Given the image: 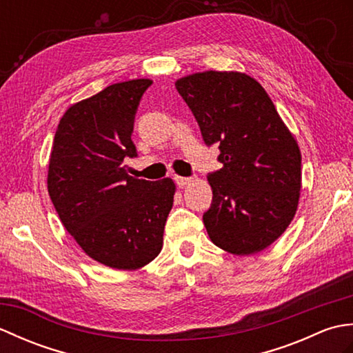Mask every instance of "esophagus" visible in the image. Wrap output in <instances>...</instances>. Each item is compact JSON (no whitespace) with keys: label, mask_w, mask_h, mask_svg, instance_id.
I'll use <instances>...</instances> for the list:
<instances>
[{"label":"esophagus","mask_w":353,"mask_h":353,"mask_svg":"<svg viewBox=\"0 0 353 353\" xmlns=\"http://www.w3.org/2000/svg\"><path fill=\"white\" fill-rule=\"evenodd\" d=\"M174 182L177 183L179 188H183V186L190 185L192 182L191 177H182V176H174Z\"/></svg>","instance_id":"1"}]
</instances>
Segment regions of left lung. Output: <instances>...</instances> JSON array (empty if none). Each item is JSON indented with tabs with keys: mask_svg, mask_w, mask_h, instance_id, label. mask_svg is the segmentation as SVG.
<instances>
[{
	"mask_svg": "<svg viewBox=\"0 0 353 353\" xmlns=\"http://www.w3.org/2000/svg\"><path fill=\"white\" fill-rule=\"evenodd\" d=\"M205 144H219L223 168L208 174L211 241L234 254L264 250L296 214L302 154L265 89L241 72L206 71L176 81Z\"/></svg>",
	"mask_w": 353,
	"mask_h": 353,
	"instance_id": "8db88e82",
	"label": "left lung"
}]
</instances>
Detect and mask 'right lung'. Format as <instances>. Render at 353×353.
<instances>
[{"mask_svg": "<svg viewBox=\"0 0 353 353\" xmlns=\"http://www.w3.org/2000/svg\"><path fill=\"white\" fill-rule=\"evenodd\" d=\"M152 80L110 85L74 104L57 125L48 194L65 229L103 265L137 270L159 254L176 185L127 174L134 115Z\"/></svg>", "mask_w": 353, "mask_h": 353, "instance_id": "obj_1", "label": "right lung"}]
</instances>
